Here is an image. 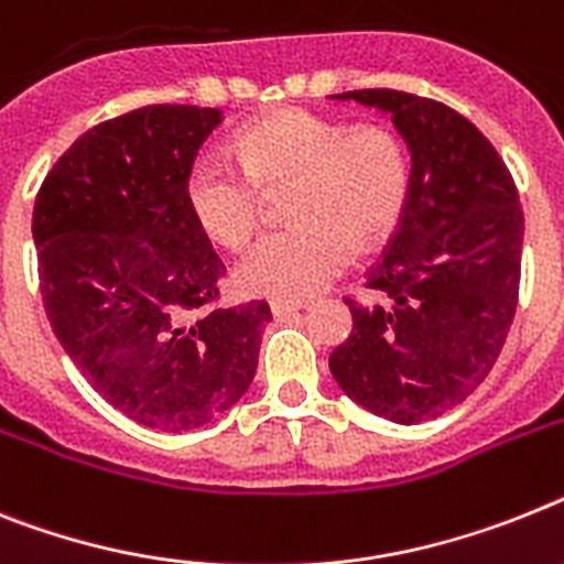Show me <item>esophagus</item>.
<instances>
[{"mask_svg":"<svg viewBox=\"0 0 564 564\" xmlns=\"http://www.w3.org/2000/svg\"><path fill=\"white\" fill-rule=\"evenodd\" d=\"M304 301H272V315L274 318H286V315H292V312H301L304 310Z\"/></svg>","mask_w":564,"mask_h":564,"instance_id":"34e87169","label":"esophagus"}]
</instances>
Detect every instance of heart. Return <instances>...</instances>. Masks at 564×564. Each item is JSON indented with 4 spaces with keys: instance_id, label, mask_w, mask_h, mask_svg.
<instances>
[{
    "instance_id": "heart-1",
    "label": "heart",
    "mask_w": 564,
    "mask_h": 564,
    "mask_svg": "<svg viewBox=\"0 0 564 564\" xmlns=\"http://www.w3.org/2000/svg\"><path fill=\"white\" fill-rule=\"evenodd\" d=\"M240 163L203 154L186 174V206L215 243L243 249L263 224V192L295 186L292 229L269 235L235 269L238 290L301 301L352 263L359 240L401 224L410 160L387 129H355L306 108L260 117L238 137Z\"/></svg>"
}]
</instances>
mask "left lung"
Wrapping results in <instances>:
<instances>
[{
	"instance_id": "obj_1",
	"label": "left lung",
	"mask_w": 564,
	"mask_h": 564,
	"mask_svg": "<svg viewBox=\"0 0 564 564\" xmlns=\"http://www.w3.org/2000/svg\"><path fill=\"white\" fill-rule=\"evenodd\" d=\"M329 99L387 113L410 151L406 209L367 274L390 301H349L352 335L329 370L372 415L421 424L465 401L505 347L522 272L519 194L490 140L451 106L390 88Z\"/></svg>"
}]
</instances>
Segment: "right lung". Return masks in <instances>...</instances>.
<instances>
[{
    "instance_id": "right-lung-1",
    "label": "right lung",
    "mask_w": 564,
    "mask_h": 564,
    "mask_svg": "<svg viewBox=\"0 0 564 564\" xmlns=\"http://www.w3.org/2000/svg\"><path fill=\"white\" fill-rule=\"evenodd\" d=\"M220 108L145 106L56 160L33 206L45 312L85 381L160 430L206 427L258 370L263 301L206 310L224 263L186 206V174Z\"/></svg>"
}]
</instances>
